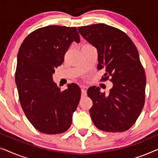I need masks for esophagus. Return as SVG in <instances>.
<instances>
[{
    "label": "esophagus",
    "mask_w": 158,
    "mask_h": 158,
    "mask_svg": "<svg viewBox=\"0 0 158 158\" xmlns=\"http://www.w3.org/2000/svg\"><path fill=\"white\" fill-rule=\"evenodd\" d=\"M81 94H82V96H86V95H87L86 89L84 87H81Z\"/></svg>",
    "instance_id": "esophagus-1"
}]
</instances>
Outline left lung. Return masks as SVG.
Here are the masks:
<instances>
[{"label":"left lung","mask_w":158,"mask_h":158,"mask_svg":"<svg viewBox=\"0 0 158 158\" xmlns=\"http://www.w3.org/2000/svg\"><path fill=\"white\" fill-rule=\"evenodd\" d=\"M80 34L98 50L97 68H104L102 81L110 78L109 93L88 88L92 121L97 128L109 132L128 130L136 122L144 105L146 75L137 49L122 30L104 23L77 28Z\"/></svg>","instance_id":"8db88e82"}]
</instances>
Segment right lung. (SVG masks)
Returning a JSON list of instances; mask_svg holds the SVG:
<instances>
[{
	"label": "right lung",
	"instance_id": "right-lung-1",
	"mask_svg": "<svg viewBox=\"0 0 158 158\" xmlns=\"http://www.w3.org/2000/svg\"><path fill=\"white\" fill-rule=\"evenodd\" d=\"M73 41L80 42L76 28L52 25L32 31L19 48L15 74L19 101L28 120L42 133L66 131L79 103L77 85L61 90L52 78Z\"/></svg>",
	"mask_w": 158,
	"mask_h": 158
}]
</instances>
